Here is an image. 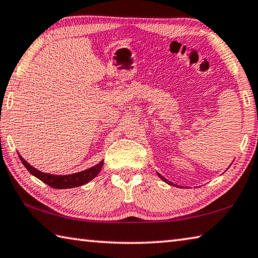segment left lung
<instances>
[{"instance_id":"left-lung-1","label":"left lung","mask_w":258,"mask_h":258,"mask_svg":"<svg viewBox=\"0 0 258 258\" xmlns=\"http://www.w3.org/2000/svg\"><path fill=\"white\" fill-rule=\"evenodd\" d=\"M157 175H158V176H159V177L161 178V180H163L164 182H166V183H167V184H169V185H175V184H174V183H172V182H169L168 180H166V178H165L164 176H161L159 173H157Z\"/></svg>"}]
</instances>
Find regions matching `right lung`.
<instances>
[{"mask_svg": "<svg viewBox=\"0 0 258 258\" xmlns=\"http://www.w3.org/2000/svg\"><path fill=\"white\" fill-rule=\"evenodd\" d=\"M19 158L21 160V163L24 164L25 167L27 168V171L32 174V175L40 178L42 182L46 183L47 185L53 187V189H71V187H77L83 184H86L87 182L93 180V178L98 175L103 166V160H101L99 164L93 166V167L87 168L83 172L68 174V175H54V174L43 173L41 171H38V169L34 168L33 166L29 165L20 155Z\"/></svg>", "mask_w": 258, "mask_h": 258, "instance_id": "right-lung-1", "label": "right lung"}]
</instances>
